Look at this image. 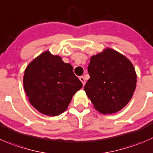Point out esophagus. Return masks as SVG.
Returning <instances> with one entry per match:
<instances>
[{
	"label": "esophagus",
	"instance_id": "obj_1",
	"mask_svg": "<svg viewBox=\"0 0 153 153\" xmlns=\"http://www.w3.org/2000/svg\"><path fill=\"white\" fill-rule=\"evenodd\" d=\"M79 79H80V81H81V82H82V84H83V86H84V84H85V79H84V78L83 76H80L79 77Z\"/></svg>",
	"mask_w": 153,
	"mask_h": 153
}]
</instances>
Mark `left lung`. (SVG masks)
Listing matches in <instances>:
<instances>
[{
  "mask_svg": "<svg viewBox=\"0 0 153 153\" xmlns=\"http://www.w3.org/2000/svg\"><path fill=\"white\" fill-rule=\"evenodd\" d=\"M87 69L90 79L84 91L96 111L112 114L129 102L136 88L137 75L126 56L105 48L90 57Z\"/></svg>",
  "mask_w": 153,
  "mask_h": 153,
  "instance_id": "8db88e82",
  "label": "left lung"
}]
</instances>
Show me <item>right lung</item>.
<instances>
[{
    "label": "right lung",
    "instance_id": "right-lung-1",
    "mask_svg": "<svg viewBox=\"0 0 153 153\" xmlns=\"http://www.w3.org/2000/svg\"><path fill=\"white\" fill-rule=\"evenodd\" d=\"M30 103L47 116H58L67 109L72 96L82 87L73 67L49 51L39 54L28 64L23 78Z\"/></svg>",
    "mask_w": 153,
    "mask_h": 153
}]
</instances>
